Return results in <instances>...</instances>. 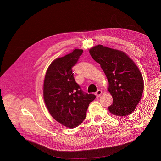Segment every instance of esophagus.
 Here are the masks:
<instances>
[{"instance_id": "esophagus-1", "label": "esophagus", "mask_w": 161, "mask_h": 161, "mask_svg": "<svg viewBox=\"0 0 161 161\" xmlns=\"http://www.w3.org/2000/svg\"><path fill=\"white\" fill-rule=\"evenodd\" d=\"M102 93H103L102 90L98 89V90L95 92V95H96V96H97V97H99L101 95H102Z\"/></svg>"}]
</instances>
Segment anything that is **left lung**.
Wrapping results in <instances>:
<instances>
[{"mask_svg":"<svg viewBox=\"0 0 161 161\" xmlns=\"http://www.w3.org/2000/svg\"><path fill=\"white\" fill-rule=\"evenodd\" d=\"M89 53L107 77L108 90L113 98L109 111L117 116L130 115L140 101L143 91V80L138 66L122 51L103 45L92 47Z\"/></svg>","mask_w":161,"mask_h":161,"instance_id":"8db88e82","label":"left lung"}]
</instances>
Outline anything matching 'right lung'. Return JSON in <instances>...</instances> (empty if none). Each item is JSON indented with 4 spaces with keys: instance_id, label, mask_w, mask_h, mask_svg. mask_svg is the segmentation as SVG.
<instances>
[{
    "instance_id": "add662e5",
    "label": "right lung",
    "mask_w": 161,
    "mask_h": 161,
    "mask_svg": "<svg viewBox=\"0 0 161 161\" xmlns=\"http://www.w3.org/2000/svg\"><path fill=\"white\" fill-rule=\"evenodd\" d=\"M82 53V49H75L55 59L48 67L44 82V100L49 114L70 129L83 122L90 103L96 98L93 94L85 93L74 78L72 69Z\"/></svg>"
}]
</instances>
